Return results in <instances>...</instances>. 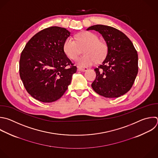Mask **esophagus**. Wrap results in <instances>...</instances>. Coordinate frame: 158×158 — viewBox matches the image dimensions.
I'll return each instance as SVG.
<instances>
[{
	"instance_id": "1",
	"label": "esophagus",
	"mask_w": 158,
	"mask_h": 158,
	"mask_svg": "<svg viewBox=\"0 0 158 158\" xmlns=\"http://www.w3.org/2000/svg\"><path fill=\"white\" fill-rule=\"evenodd\" d=\"M78 70L79 71H81L82 72H84V71H86L88 70V68H86V67H79L78 68Z\"/></svg>"
}]
</instances>
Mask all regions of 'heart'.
Returning <instances> with one entry per match:
<instances>
[{
	"label": "heart",
	"instance_id": "1",
	"mask_svg": "<svg viewBox=\"0 0 158 158\" xmlns=\"http://www.w3.org/2000/svg\"><path fill=\"white\" fill-rule=\"evenodd\" d=\"M77 41L73 37H68L64 43L63 49L66 55L71 60H75L79 56L80 46L84 47L85 55L79 58L77 63L81 67L91 66L97 61H100L106 58L107 53V46L94 33L85 31L76 36Z\"/></svg>",
	"mask_w": 158,
	"mask_h": 158
}]
</instances>
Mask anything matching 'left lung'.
<instances>
[{
  "label": "left lung",
  "instance_id": "obj_1",
  "mask_svg": "<svg viewBox=\"0 0 158 158\" xmlns=\"http://www.w3.org/2000/svg\"><path fill=\"white\" fill-rule=\"evenodd\" d=\"M98 31L106 41L107 53L95 68L94 90L107 98L119 97L131 88L138 71V57L131 40L120 30L107 25H95L87 30Z\"/></svg>",
  "mask_w": 158,
  "mask_h": 158
}]
</instances>
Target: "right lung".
<instances>
[{"label": "right lung", "mask_w": 158, "mask_h": 158, "mask_svg": "<svg viewBox=\"0 0 158 158\" xmlns=\"http://www.w3.org/2000/svg\"><path fill=\"white\" fill-rule=\"evenodd\" d=\"M70 34L60 27L45 28L35 35L22 52L20 78L28 93L40 102H52L60 98L76 73V66L63 49Z\"/></svg>", "instance_id": "obj_1"}]
</instances>
